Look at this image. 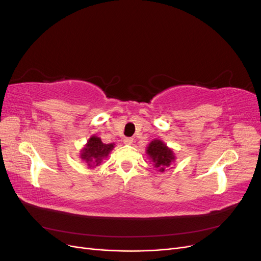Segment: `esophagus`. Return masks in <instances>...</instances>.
I'll list each match as a JSON object with an SVG mask.
<instances>
[{"mask_svg":"<svg viewBox=\"0 0 261 261\" xmlns=\"http://www.w3.org/2000/svg\"><path fill=\"white\" fill-rule=\"evenodd\" d=\"M134 141V139L132 137H126L124 138V144L126 145H132V143Z\"/></svg>","mask_w":261,"mask_h":261,"instance_id":"esophagus-1","label":"esophagus"}]
</instances>
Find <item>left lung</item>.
Returning <instances> with one entry per match:
<instances>
[{
  "instance_id": "left-lung-1",
  "label": "left lung",
  "mask_w": 261,
  "mask_h": 261,
  "mask_svg": "<svg viewBox=\"0 0 261 261\" xmlns=\"http://www.w3.org/2000/svg\"><path fill=\"white\" fill-rule=\"evenodd\" d=\"M147 154L154 162L155 168H159L160 171L169 167L171 162L175 159L174 154L171 149L165 146L161 140H153L150 143L147 149Z\"/></svg>"
}]
</instances>
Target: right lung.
Wrapping results in <instances>:
<instances>
[{"label":"right lung","mask_w":261,"mask_h":261,"mask_svg":"<svg viewBox=\"0 0 261 261\" xmlns=\"http://www.w3.org/2000/svg\"><path fill=\"white\" fill-rule=\"evenodd\" d=\"M113 148V144H103L99 137L92 136L88 140V144L84 148L81 156L83 160L88 163V165H96L97 167Z\"/></svg>","instance_id":"obj_1"}]
</instances>
